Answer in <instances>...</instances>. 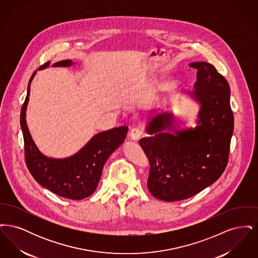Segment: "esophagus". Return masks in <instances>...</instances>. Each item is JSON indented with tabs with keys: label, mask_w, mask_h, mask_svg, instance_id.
<instances>
[{
	"label": "esophagus",
	"mask_w": 258,
	"mask_h": 258,
	"mask_svg": "<svg viewBox=\"0 0 258 258\" xmlns=\"http://www.w3.org/2000/svg\"><path fill=\"white\" fill-rule=\"evenodd\" d=\"M142 131L139 128V127H135V128H133L132 131H131V133H130V137H131V139L132 140H135V141H137L140 137H141V135H142Z\"/></svg>",
	"instance_id": "esophagus-1"
}]
</instances>
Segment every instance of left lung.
Listing matches in <instances>:
<instances>
[{"instance_id":"obj_1","label":"left lung","mask_w":258,"mask_h":258,"mask_svg":"<svg viewBox=\"0 0 258 258\" xmlns=\"http://www.w3.org/2000/svg\"><path fill=\"white\" fill-rule=\"evenodd\" d=\"M188 66L197 70L194 90L185 94L198 104L196 126L175 130L173 111L160 108L148 116L150 136L139 140L150 162L148 188L167 202L194 197L221 177L233 135L226 79L206 61Z\"/></svg>"}]
</instances>
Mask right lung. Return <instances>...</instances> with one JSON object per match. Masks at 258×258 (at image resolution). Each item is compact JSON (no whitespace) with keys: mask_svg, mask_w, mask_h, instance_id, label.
<instances>
[{"mask_svg":"<svg viewBox=\"0 0 258 258\" xmlns=\"http://www.w3.org/2000/svg\"><path fill=\"white\" fill-rule=\"evenodd\" d=\"M74 64L72 60H62L56 61L52 67ZM49 67L50 61H47L38 71ZM36 74L37 72L33 74L28 83L27 97L20 114L27 167L37 183L53 194L73 200L86 198L96 190L105 161L123 144L128 127L119 126L98 133L77 153L67 158L56 159L43 155L33 140L26 121L31 83Z\"/></svg>","mask_w":258,"mask_h":258,"instance_id":"add662e5","label":"right lung"}]
</instances>
